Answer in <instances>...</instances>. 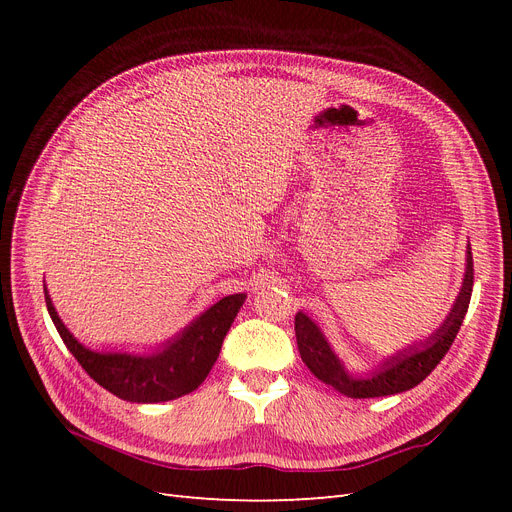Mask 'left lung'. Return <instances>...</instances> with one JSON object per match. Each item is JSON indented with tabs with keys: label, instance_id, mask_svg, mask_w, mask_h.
<instances>
[{
	"label": "left lung",
	"instance_id": "1",
	"mask_svg": "<svg viewBox=\"0 0 512 512\" xmlns=\"http://www.w3.org/2000/svg\"><path fill=\"white\" fill-rule=\"evenodd\" d=\"M472 284H474V262H472V250L468 245L466 273H463L459 294L451 307V312H448V316L444 318L440 327L429 337L421 339V342H414L404 350L386 356L378 367L369 369L363 376L350 374L344 361L339 359L335 350L331 348L329 339L320 331L318 324L307 314L297 312V316H294V333H297V346L301 352V359L320 382L329 384L335 391L354 399L386 397V395L410 391L416 384H421L433 369H436V365L444 359L448 348L453 346L461 322L468 312Z\"/></svg>",
	"mask_w": 512,
	"mask_h": 512
}]
</instances>
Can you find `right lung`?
I'll use <instances>...</instances> for the list:
<instances>
[{"label": "right lung", "instance_id": "obj_1", "mask_svg": "<svg viewBox=\"0 0 512 512\" xmlns=\"http://www.w3.org/2000/svg\"><path fill=\"white\" fill-rule=\"evenodd\" d=\"M245 297V292L228 294L209 305L175 337L153 346L151 352L132 354L117 350L100 352L83 346L61 322L51 294L44 286L46 309L74 359L102 389L132 404H160V401L196 391L209 376L213 363L218 361L224 337L245 303Z\"/></svg>", "mask_w": 512, "mask_h": 512}]
</instances>
